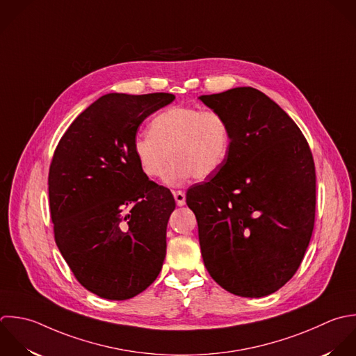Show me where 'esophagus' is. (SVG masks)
<instances>
[{"mask_svg": "<svg viewBox=\"0 0 356 356\" xmlns=\"http://www.w3.org/2000/svg\"><path fill=\"white\" fill-rule=\"evenodd\" d=\"M173 197L176 200V204L179 207H183L186 204V194L181 190H173Z\"/></svg>", "mask_w": 356, "mask_h": 356, "instance_id": "esophagus-1", "label": "esophagus"}]
</instances>
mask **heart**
I'll return each mask as SVG.
<instances>
[{"mask_svg":"<svg viewBox=\"0 0 356 356\" xmlns=\"http://www.w3.org/2000/svg\"><path fill=\"white\" fill-rule=\"evenodd\" d=\"M230 126L218 111L197 106H173L158 113L149 123V133L133 141V155L140 170L158 179L166 169L169 184L190 177L207 179L226 162L230 151Z\"/></svg>","mask_w":356,"mask_h":356,"instance_id":"1","label":"heart"}]
</instances>
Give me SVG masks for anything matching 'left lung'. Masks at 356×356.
I'll list each match as a JSON object with an SVG mask.
<instances>
[{"instance_id":"1","label":"left lung","mask_w":356,"mask_h":356,"mask_svg":"<svg viewBox=\"0 0 356 356\" xmlns=\"http://www.w3.org/2000/svg\"><path fill=\"white\" fill-rule=\"evenodd\" d=\"M200 99L227 119L232 134L223 166L186 195L205 268L234 296H269L296 275L312 237V151L296 122L257 88Z\"/></svg>"}]
</instances>
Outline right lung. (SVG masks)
I'll return each instance as SVG.
<instances>
[{"label": "right lung", "instance_id": "right-lung-1", "mask_svg": "<svg viewBox=\"0 0 356 356\" xmlns=\"http://www.w3.org/2000/svg\"><path fill=\"white\" fill-rule=\"evenodd\" d=\"M175 99L169 92L102 95L59 140L48 173L55 243L76 280L123 301L158 277L176 202L133 155L143 120Z\"/></svg>", "mask_w": 356, "mask_h": 356}]
</instances>
